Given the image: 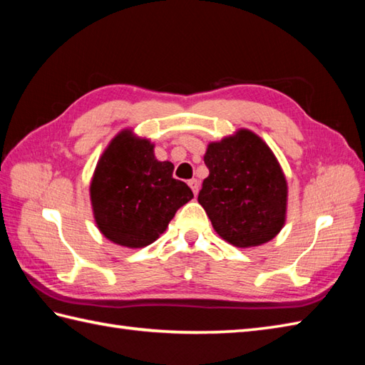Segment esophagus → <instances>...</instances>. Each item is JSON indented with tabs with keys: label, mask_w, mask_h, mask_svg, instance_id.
Returning a JSON list of instances; mask_svg holds the SVG:
<instances>
[{
	"label": "esophagus",
	"mask_w": 365,
	"mask_h": 365,
	"mask_svg": "<svg viewBox=\"0 0 365 365\" xmlns=\"http://www.w3.org/2000/svg\"><path fill=\"white\" fill-rule=\"evenodd\" d=\"M188 185H190V188L192 190V192H195V196H197V192H199V180H197V178H191Z\"/></svg>",
	"instance_id": "1"
}]
</instances>
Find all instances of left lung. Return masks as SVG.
Segmentation results:
<instances>
[{
    "instance_id": "obj_1",
    "label": "left lung",
    "mask_w": 365,
    "mask_h": 365,
    "mask_svg": "<svg viewBox=\"0 0 365 365\" xmlns=\"http://www.w3.org/2000/svg\"><path fill=\"white\" fill-rule=\"evenodd\" d=\"M210 174L197 200L222 240L252 247L273 240L285 224L287 180L274 153L251 130L210 143Z\"/></svg>"
}]
</instances>
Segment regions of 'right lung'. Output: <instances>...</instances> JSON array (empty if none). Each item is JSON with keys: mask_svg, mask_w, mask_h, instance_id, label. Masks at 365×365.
<instances>
[{"mask_svg": "<svg viewBox=\"0 0 365 365\" xmlns=\"http://www.w3.org/2000/svg\"><path fill=\"white\" fill-rule=\"evenodd\" d=\"M174 165L155 158L153 144L122 130L100 157L91 182V204L98 230L110 242L144 247L166 230L192 191L173 177Z\"/></svg>", "mask_w": 365, "mask_h": 365, "instance_id": "right-lung-1", "label": "right lung"}]
</instances>
